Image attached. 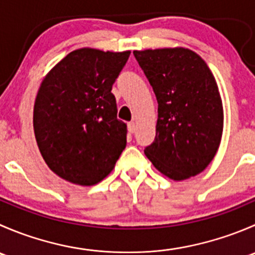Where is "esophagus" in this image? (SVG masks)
<instances>
[{"instance_id": "obj_1", "label": "esophagus", "mask_w": 255, "mask_h": 255, "mask_svg": "<svg viewBox=\"0 0 255 255\" xmlns=\"http://www.w3.org/2000/svg\"><path fill=\"white\" fill-rule=\"evenodd\" d=\"M135 130H137V125H135L134 122H129L128 123V132L129 133H134Z\"/></svg>"}]
</instances>
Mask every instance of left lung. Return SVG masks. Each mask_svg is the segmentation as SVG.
Instances as JSON below:
<instances>
[{
    "instance_id": "1",
    "label": "left lung",
    "mask_w": 255,
    "mask_h": 255,
    "mask_svg": "<svg viewBox=\"0 0 255 255\" xmlns=\"http://www.w3.org/2000/svg\"><path fill=\"white\" fill-rule=\"evenodd\" d=\"M158 101L154 142L146 158L169 179L202 173L215 158L223 132L217 82L204 59L187 48L133 51Z\"/></svg>"
}]
</instances>
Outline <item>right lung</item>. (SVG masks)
<instances>
[{
	"mask_svg": "<svg viewBox=\"0 0 255 255\" xmlns=\"http://www.w3.org/2000/svg\"><path fill=\"white\" fill-rule=\"evenodd\" d=\"M129 54L76 49L40 84L33 111L35 139L47 165L61 179L97 184L126 148L127 125L117 118L111 90Z\"/></svg>",
	"mask_w": 255,
	"mask_h": 255,
	"instance_id": "obj_1",
	"label": "right lung"
}]
</instances>
